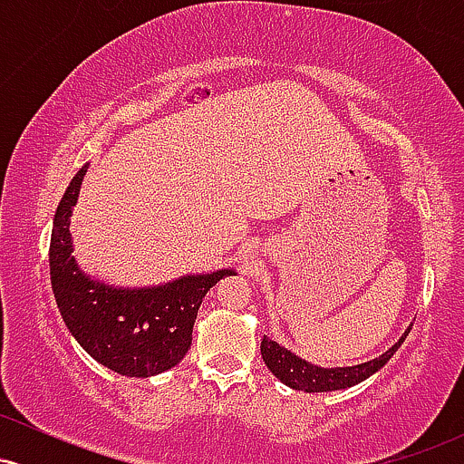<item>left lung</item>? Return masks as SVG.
Here are the masks:
<instances>
[{
	"mask_svg": "<svg viewBox=\"0 0 464 464\" xmlns=\"http://www.w3.org/2000/svg\"><path fill=\"white\" fill-rule=\"evenodd\" d=\"M408 332L399 338V343L392 344L386 353H382L380 358L364 362L358 366H343V369H321V366H314L310 362L296 358L295 353L279 347L275 340L266 338L262 340V358L268 366L273 375L279 377L285 386L295 388V391L303 392H329V391H340V388H349L364 382L366 377H371L372 372H377L388 360L395 355V351L401 347V343L406 340Z\"/></svg>",
	"mask_w": 464,
	"mask_h": 464,
	"instance_id": "1",
	"label": "left lung"
}]
</instances>
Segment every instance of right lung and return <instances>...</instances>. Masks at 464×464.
I'll return each mask as SVG.
<instances>
[{"mask_svg":"<svg viewBox=\"0 0 464 464\" xmlns=\"http://www.w3.org/2000/svg\"><path fill=\"white\" fill-rule=\"evenodd\" d=\"M87 165L78 169L54 216L50 276L63 321L95 362L126 377L177 366L191 347L196 314L211 285L236 270L188 275L157 287H111L82 275L73 259L69 220Z\"/></svg>","mask_w":464,"mask_h":464,"instance_id":"obj_1","label":"right lung"}]
</instances>
